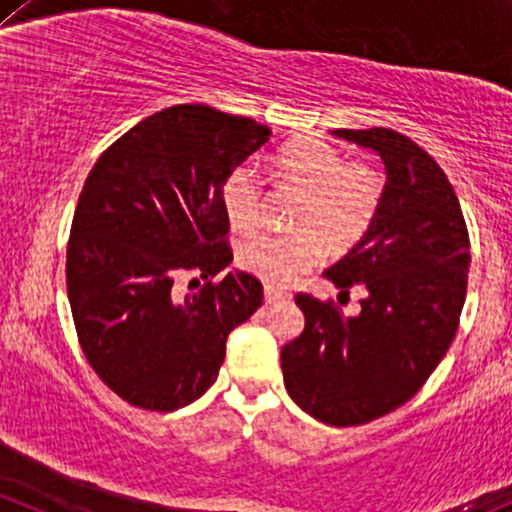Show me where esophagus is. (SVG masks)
<instances>
[{
    "mask_svg": "<svg viewBox=\"0 0 512 512\" xmlns=\"http://www.w3.org/2000/svg\"><path fill=\"white\" fill-rule=\"evenodd\" d=\"M291 294H286V291L277 289V286H265V301L267 303H282V301H289Z\"/></svg>",
    "mask_w": 512,
    "mask_h": 512,
    "instance_id": "34e87169",
    "label": "esophagus"
}]
</instances>
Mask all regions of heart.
I'll list each match as a JSON object with an SVG mask.
<instances>
[{"label":"heart","mask_w":512,"mask_h":512,"mask_svg":"<svg viewBox=\"0 0 512 512\" xmlns=\"http://www.w3.org/2000/svg\"><path fill=\"white\" fill-rule=\"evenodd\" d=\"M277 172L303 192L291 216V233H255L238 247V265L274 286H286L323 257L352 250L372 228L384 177L367 162H347L325 140H296L277 157ZM223 211L233 230L257 226L262 213V184L252 167H238L223 184Z\"/></svg>","instance_id":"heart-1"}]
</instances>
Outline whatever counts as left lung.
<instances>
[{
	"mask_svg": "<svg viewBox=\"0 0 512 512\" xmlns=\"http://www.w3.org/2000/svg\"><path fill=\"white\" fill-rule=\"evenodd\" d=\"M333 136L374 150L386 167L372 228L323 272L345 294L355 284L367 294L355 318L296 296L306 328L282 347V372L296 406L350 428L396 411L435 372L457 333L471 255L457 194L418 143L391 128Z\"/></svg>",
	"mask_w": 512,
	"mask_h": 512,
	"instance_id": "obj_1",
	"label": "left lung"
}]
</instances>
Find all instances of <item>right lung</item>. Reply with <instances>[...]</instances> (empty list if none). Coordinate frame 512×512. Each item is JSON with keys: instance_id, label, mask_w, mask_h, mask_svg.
<instances>
[{"instance_id": "1", "label": "right lung", "mask_w": 512, "mask_h": 512, "mask_svg": "<svg viewBox=\"0 0 512 512\" xmlns=\"http://www.w3.org/2000/svg\"><path fill=\"white\" fill-rule=\"evenodd\" d=\"M272 131L204 104L148 116L101 153L67 243V296L82 352L123 401L170 413L216 381L230 330L262 306V284L228 272L223 184ZM182 273L209 278L179 300ZM194 282V279H192Z\"/></svg>"}]
</instances>
